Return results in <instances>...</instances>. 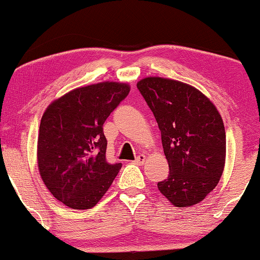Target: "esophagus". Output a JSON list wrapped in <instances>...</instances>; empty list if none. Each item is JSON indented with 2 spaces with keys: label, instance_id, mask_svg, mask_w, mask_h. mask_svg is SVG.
I'll return each instance as SVG.
<instances>
[{
  "label": "esophagus",
  "instance_id": "34e87169",
  "mask_svg": "<svg viewBox=\"0 0 260 260\" xmlns=\"http://www.w3.org/2000/svg\"><path fill=\"white\" fill-rule=\"evenodd\" d=\"M147 161V156L145 155H138L137 157H136V159H135V163H136V165H143V163Z\"/></svg>",
  "mask_w": 260,
  "mask_h": 260
}]
</instances>
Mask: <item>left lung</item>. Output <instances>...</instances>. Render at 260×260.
I'll use <instances>...</instances> for the list:
<instances>
[{
  "label": "left lung",
  "mask_w": 260,
  "mask_h": 260,
  "mask_svg": "<svg viewBox=\"0 0 260 260\" xmlns=\"http://www.w3.org/2000/svg\"><path fill=\"white\" fill-rule=\"evenodd\" d=\"M137 88L161 130L169 165L158 190L175 207L201 202L219 183L225 168L226 134L221 116L209 98L191 85L147 77Z\"/></svg>",
  "instance_id": "obj_1"
}]
</instances>
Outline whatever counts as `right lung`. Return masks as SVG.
Instances as JSON below:
<instances>
[{
  "label": "right lung",
  "mask_w": 260,
  "mask_h": 260,
  "mask_svg": "<svg viewBox=\"0 0 260 260\" xmlns=\"http://www.w3.org/2000/svg\"><path fill=\"white\" fill-rule=\"evenodd\" d=\"M129 92L126 83L87 85L53 101L42 115L39 173L53 197L67 207H94L122 168V163L106 161L103 125Z\"/></svg>",
  "instance_id": "1"
}]
</instances>
